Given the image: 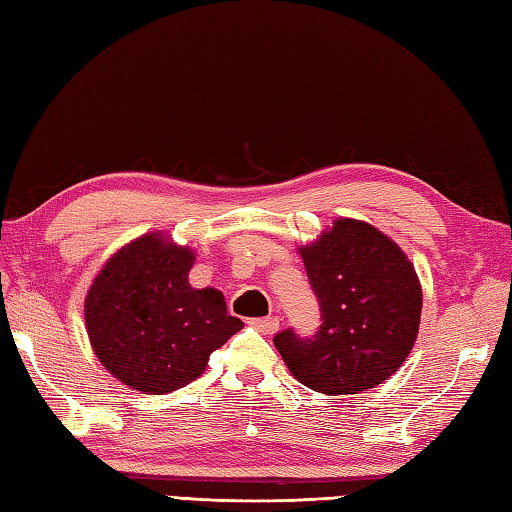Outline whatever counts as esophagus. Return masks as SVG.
Wrapping results in <instances>:
<instances>
[{
  "label": "esophagus",
  "mask_w": 512,
  "mask_h": 512,
  "mask_svg": "<svg viewBox=\"0 0 512 512\" xmlns=\"http://www.w3.org/2000/svg\"><path fill=\"white\" fill-rule=\"evenodd\" d=\"M249 324L263 335H274L280 328V317H258V320H252Z\"/></svg>",
  "instance_id": "1"
}]
</instances>
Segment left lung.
<instances>
[{
  "label": "left lung",
  "mask_w": 512,
  "mask_h": 512,
  "mask_svg": "<svg viewBox=\"0 0 512 512\" xmlns=\"http://www.w3.org/2000/svg\"><path fill=\"white\" fill-rule=\"evenodd\" d=\"M322 326L311 339L291 328L274 344L306 388L359 394L390 379L418 337L423 289L412 260L390 236L357 219H335L300 245Z\"/></svg>",
  "instance_id": "8db88e82"
}]
</instances>
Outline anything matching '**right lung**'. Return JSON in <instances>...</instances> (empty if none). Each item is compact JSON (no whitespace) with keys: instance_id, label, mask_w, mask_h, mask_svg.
<instances>
[{"instance_id":"add662e5","label":"right lung","mask_w":512,"mask_h":512,"mask_svg":"<svg viewBox=\"0 0 512 512\" xmlns=\"http://www.w3.org/2000/svg\"><path fill=\"white\" fill-rule=\"evenodd\" d=\"M195 252L164 232L120 247L85 295V326L98 361L142 394H168L199 379L210 352L243 328L223 293L195 289Z\"/></svg>"}]
</instances>
